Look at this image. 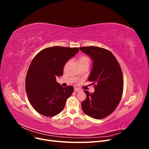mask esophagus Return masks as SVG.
I'll use <instances>...</instances> for the list:
<instances>
[{"label":"esophagus","mask_w":149,"mask_h":149,"mask_svg":"<svg viewBox=\"0 0 149 149\" xmlns=\"http://www.w3.org/2000/svg\"><path fill=\"white\" fill-rule=\"evenodd\" d=\"M81 89L78 88H74V91L76 92H78V91H80Z\"/></svg>","instance_id":"1"}]
</instances>
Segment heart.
<instances>
[{
	"label": "heart",
	"instance_id": "heart-1",
	"mask_svg": "<svg viewBox=\"0 0 149 149\" xmlns=\"http://www.w3.org/2000/svg\"><path fill=\"white\" fill-rule=\"evenodd\" d=\"M78 62H79V65H83V64L89 65L90 62V58L86 55H82L79 58Z\"/></svg>",
	"mask_w": 149,
	"mask_h": 149
}]
</instances>
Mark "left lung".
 Masks as SVG:
<instances>
[{
  "label": "left lung",
  "instance_id": "left-lung-1",
  "mask_svg": "<svg viewBox=\"0 0 149 149\" xmlns=\"http://www.w3.org/2000/svg\"><path fill=\"white\" fill-rule=\"evenodd\" d=\"M93 61L88 80L96 83L94 92L84 93L86 98L82 109L92 118L100 119L110 115L118 107L123 92L124 79L120 66L112 53L97 47H80Z\"/></svg>",
  "mask_w": 149,
  "mask_h": 149
}]
</instances>
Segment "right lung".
<instances>
[{
	"instance_id": "1",
	"label": "right lung",
	"mask_w": 149,
	"mask_h": 149,
	"mask_svg": "<svg viewBox=\"0 0 149 149\" xmlns=\"http://www.w3.org/2000/svg\"><path fill=\"white\" fill-rule=\"evenodd\" d=\"M78 52V48L49 47L40 52L31 61L25 89L30 104L38 113L52 117L63 109L74 88L62 87L56 78L63 75L64 65Z\"/></svg>"
}]
</instances>
